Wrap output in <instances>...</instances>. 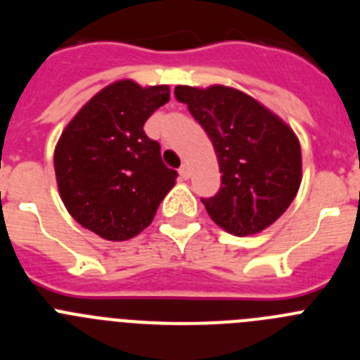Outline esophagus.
Masks as SVG:
<instances>
[{
  "mask_svg": "<svg viewBox=\"0 0 360 360\" xmlns=\"http://www.w3.org/2000/svg\"><path fill=\"white\" fill-rule=\"evenodd\" d=\"M178 173H180V176H182L184 180H187V178L191 176V169H189V165H187V164H184L182 167H180V169H178Z\"/></svg>",
  "mask_w": 360,
  "mask_h": 360,
  "instance_id": "obj_1",
  "label": "esophagus"
}]
</instances>
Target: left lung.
<instances>
[{
	"label": "left lung",
	"instance_id": "obj_1",
	"mask_svg": "<svg viewBox=\"0 0 360 360\" xmlns=\"http://www.w3.org/2000/svg\"><path fill=\"white\" fill-rule=\"evenodd\" d=\"M218 157L221 187L202 203L216 225L250 236L287 211L301 186V146L290 126L236 88L176 86Z\"/></svg>",
	"mask_w": 360,
	"mask_h": 360
}]
</instances>
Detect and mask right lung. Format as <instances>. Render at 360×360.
<instances>
[{
	"label": "right lung",
	"mask_w": 360,
	"mask_h": 360,
	"mask_svg": "<svg viewBox=\"0 0 360 360\" xmlns=\"http://www.w3.org/2000/svg\"><path fill=\"white\" fill-rule=\"evenodd\" d=\"M167 101V84L142 88L122 79L95 94L59 136L53 167L63 203L104 240L141 234L174 186L178 173L144 133L146 120Z\"/></svg>",
	"instance_id": "obj_1"
}]
</instances>
